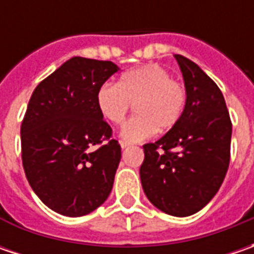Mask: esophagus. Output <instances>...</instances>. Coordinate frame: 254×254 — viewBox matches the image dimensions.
I'll return each instance as SVG.
<instances>
[{
	"label": "esophagus",
	"instance_id": "1",
	"mask_svg": "<svg viewBox=\"0 0 254 254\" xmlns=\"http://www.w3.org/2000/svg\"><path fill=\"white\" fill-rule=\"evenodd\" d=\"M120 145H122V148H123V150H124V148L130 147L131 144H130V142H127V141H120Z\"/></svg>",
	"mask_w": 254,
	"mask_h": 254
}]
</instances>
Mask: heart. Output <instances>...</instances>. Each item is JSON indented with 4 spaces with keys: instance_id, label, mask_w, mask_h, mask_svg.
<instances>
[{
    "instance_id": "b5f03b06",
    "label": "heart",
    "mask_w": 254,
    "mask_h": 254,
    "mask_svg": "<svg viewBox=\"0 0 254 254\" xmlns=\"http://www.w3.org/2000/svg\"><path fill=\"white\" fill-rule=\"evenodd\" d=\"M187 87L160 64H151L127 70L117 84L103 83L96 104L103 117L120 126L131 104L135 116L123 126L122 137L130 142L144 141L155 131H168L181 120L187 106Z\"/></svg>"
}]
</instances>
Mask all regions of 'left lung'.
Here are the masks:
<instances>
[{"label":"left lung","mask_w":254,"mask_h":254,"mask_svg":"<svg viewBox=\"0 0 254 254\" xmlns=\"http://www.w3.org/2000/svg\"><path fill=\"white\" fill-rule=\"evenodd\" d=\"M187 87L178 124L144 148L142 190L155 208L172 216L200 210L219 190L230 161L232 122L223 94L199 66L175 55Z\"/></svg>","instance_id":"left-lung-1"}]
</instances>
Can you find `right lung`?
Here are the masks:
<instances>
[{
  "label": "right lung",
  "instance_id": "add662e5",
  "mask_svg": "<svg viewBox=\"0 0 254 254\" xmlns=\"http://www.w3.org/2000/svg\"><path fill=\"white\" fill-rule=\"evenodd\" d=\"M117 70L110 61L74 56L29 99L21 124L25 175L39 199L61 215H87L112 192L122 147L96 93Z\"/></svg>",
  "mask_w": 254,
  "mask_h": 254
}]
</instances>
